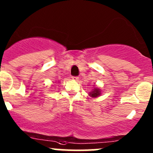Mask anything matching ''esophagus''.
Instances as JSON below:
<instances>
[{"label": "esophagus", "mask_w": 153, "mask_h": 153, "mask_svg": "<svg viewBox=\"0 0 153 153\" xmlns=\"http://www.w3.org/2000/svg\"><path fill=\"white\" fill-rule=\"evenodd\" d=\"M72 79L75 80V81H78L79 80V78H78V76H72Z\"/></svg>", "instance_id": "obj_1"}]
</instances>
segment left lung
<instances>
[{"instance_id":"left-lung-1","label":"left lung","mask_w":153,"mask_h":153,"mask_svg":"<svg viewBox=\"0 0 153 153\" xmlns=\"http://www.w3.org/2000/svg\"><path fill=\"white\" fill-rule=\"evenodd\" d=\"M101 90H100V89H98V88L97 87H95L94 88V89H92V92H90V93L89 94V96L92 97V98H97V97H98L99 95H101Z\"/></svg>"}]
</instances>
